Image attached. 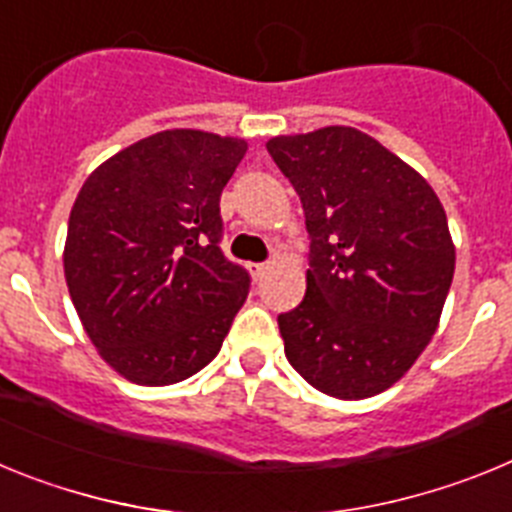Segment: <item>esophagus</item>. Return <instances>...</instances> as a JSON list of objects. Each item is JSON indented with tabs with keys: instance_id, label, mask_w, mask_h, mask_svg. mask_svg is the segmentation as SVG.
Segmentation results:
<instances>
[{
	"instance_id": "esophagus-1",
	"label": "esophagus",
	"mask_w": 512,
	"mask_h": 512,
	"mask_svg": "<svg viewBox=\"0 0 512 512\" xmlns=\"http://www.w3.org/2000/svg\"><path fill=\"white\" fill-rule=\"evenodd\" d=\"M246 269H248V274H251L253 279H261L266 274V269H269V266H266V264H248Z\"/></svg>"
}]
</instances>
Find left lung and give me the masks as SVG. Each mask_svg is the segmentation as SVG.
<instances>
[{
    "instance_id": "1",
    "label": "left lung",
    "mask_w": 512,
    "mask_h": 512,
    "mask_svg": "<svg viewBox=\"0 0 512 512\" xmlns=\"http://www.w3.org/2000/svg\"><path fill=\"white\" fill-rule=\"evenodd\" d=\"M310 233L305 300L279 315L289 364L338 400L384 392L438 328L456 251L441 200L402 158L346 125L266 143Z\"/></svg>"
}]
</instances>
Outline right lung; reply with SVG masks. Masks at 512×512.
I'll list each match as a JSON object with an SVG mask.
<instances>
[{
    "instance_id": "right-lung-1",
    "label": "right lung",
    "mask_w": 512,
    "mask_h": 512,
    "mask_svg": "<svg viewBox=\"0 0 512 512\" xmlns=\"http://www.w3.org/2000/svg\"><path fill=\"white\" fill-rule=\"evenodd\" d=\"M241 138L164 130L89 174L69 217L63 271L81 325L125 379L164 387L217 356L251 277L220 251V194Z\"/></svg>"
}]
</instances>
